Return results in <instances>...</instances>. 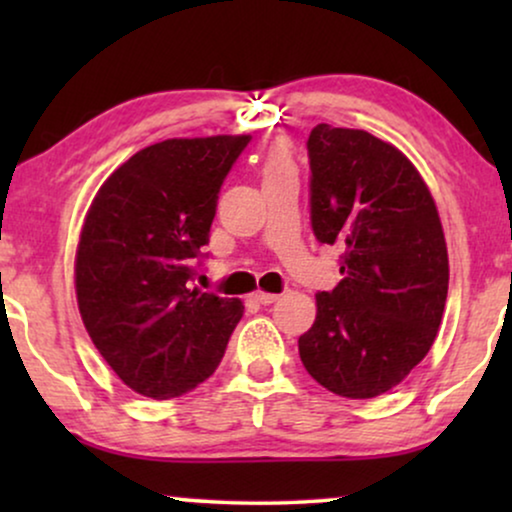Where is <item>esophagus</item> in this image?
I'll use <instances>...</instances> for the list:
<instances>
[{
	"label": "esophagus",
	"instance_id": "1",
	"mask_svg": "<svg viewBox=\"0 0 512 512\" xmlns=\"http://www.w3.org/2000/svg\"><path fill=\"white\" fill-rule=\"evenodd\" d=\"M254 298H256V303H261V305H272L275 303V300L279 298L277 293H265V291H256L254 293Z\"/></svg>",
	"mask_w": 512,
	"mask_h": 512
}]
</instances>
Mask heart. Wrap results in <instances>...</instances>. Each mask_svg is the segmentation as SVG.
<instances>
[{
    "mask_svg": "<svg viewBox=\"0 0 512 512\" xmlns=\"http://www.w3.org/2000/svg\"><path fill=\"white\" fill-rule=\"evenodd\" d=\"M279 170H291V160H289V156H286V151L282 149V146L272 149L270 156L265 158V165H263L265 174H272V172H279Z\"/></svg>",
    "mask_w": 512,
    "mask_h": 512,
    "instance_id": "obj_1",
    "label": "heart"
}]
</instances>
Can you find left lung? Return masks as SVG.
I'll return each mask as SVG.
<instances>
[{
    "label": "left lung",
    "instance_id": "1",
    "mask_svg": "<svg viewBox=\"0 0 512 512\" xmlns=\"http://www.w3.org/2000/svg\"><path fill=\"white\" fill-rule=\"evenodd\" d=\"M307 156L312 230L342 249V279L317 293L300 361L333 394L375 398L436 340L450 282L443 226L415 165L370 132L319 123Z\"/></svg>",
    "mask_w": 512,
    "mask_h": 512
}]
</instances>
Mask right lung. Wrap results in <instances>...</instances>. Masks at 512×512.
<instances>
[{
  "instance_id": "1",
  "label": "right lung",
  "mask_w": 512,
  "mask_h": 512,
  "mask_svg": "<svg viewBox=\"0 0 512 512\" xmlns=\"http://www.w3.org/2000/svg\"><path fill=\"white\" fill-rule=\"evenodd\" d=\"M249 135L165 139L97 191L76 249L83 326L137 394L174 398L219 368L244 305L188 289L223 179Z\"/></svg>"
}]
</instances>
